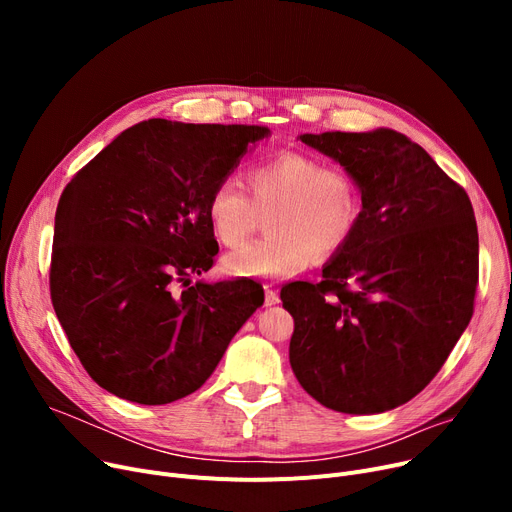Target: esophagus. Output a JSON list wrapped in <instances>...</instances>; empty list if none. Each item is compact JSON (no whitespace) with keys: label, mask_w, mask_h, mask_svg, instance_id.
Returning <instances> with one entry per match:
<instances>
[{"label":"esophagus","mask_w":512,"mask_h":512,"mask_svg":"<svg viewBox=\"0 0 512 512\" xmlns=\"http://www.w3.org/2000/svg\"><path fill=\"white\" fill-rule=\"evenodd\" d=\"M263 290H265V307H274V305L280 303V294H278L276 288L263 286Z\"/></svg>","instance_id":"34e87169"}]
</instances>
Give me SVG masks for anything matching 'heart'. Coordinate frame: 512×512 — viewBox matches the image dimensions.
I'll return each instance as SVG.
<instances>
[{
	"mask_svg": "<svg viewBox=\"0 0 512 512\" xmlns=\"http://www.w3.org/2000/svg\"><path fill=\"white\" fill-rule=\"evenodd\" d=\"M247 180L251 199L234 180H222L211 188L205 207L213 236L230 249L249 238L257 211L272 209L267 220L272 236L226 257L234 276L278 280L301 274L315 255L340 251L359 222L355 180L307 153L284 151L255 166Z\"/></svg>",
	"mask_w": 512,
	"mask_h": 512,
	"instance_id": "b5f03b06",
	"label": "heart"
}]
</instances>
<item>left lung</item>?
<instances>
[{
    "label": "left lung",
    "mask_w": 512,
    "mask_h": 512,
    "mask_svg": "<svg viewBox=\"0 0 512 512\" xmlns=\"http://www.w3.org/2000/svg\"><path fill=\"white\" fill-rule=\"evenodd\" d=\"M299 139L338 161L363 207L321 282L280 292L294 319L290 367L328 409H396L434 380L471 321L479 276L471 201L396 130Z\"/></svg>",
    "instance_id": "obj_1"
}]
</instances>
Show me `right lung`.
<instances>
[{"mask_svg": "<svg viewBox=\"0 0 512 512\" xmlns=\"http://www.w3.org/2000/svg\"><path fill=\"white\" fill-rule=\"evenodd\" d=\"M270 128L151 118L80 170L56 211L51 303L91 378L118 398L168 405L199 390L263 305L253 280L191 286L218 255L211 188Z\"/></svg>", "mask_w": 512, "mask_h": 512, "instance_id": "add662e5", "label": "right lung"}]
</instances>
